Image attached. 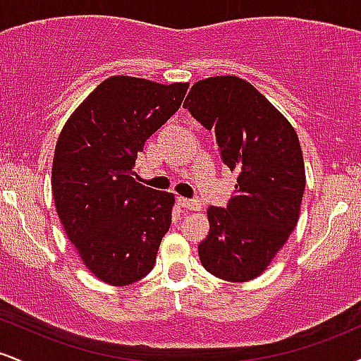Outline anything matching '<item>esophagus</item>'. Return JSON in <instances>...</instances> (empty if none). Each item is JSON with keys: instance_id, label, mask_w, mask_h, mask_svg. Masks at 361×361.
I'll return each instance as SVG.
<instances>
[{"instance_id": "34e87169", "label": "esophagus", "mask_w": 361, "mask_h": 361, "mask_svg": "<svg viewBox=\"0 0 361 361\" xmlns=\"http://www.w3.org/2000/svg\"><path fill=\"white\" fill-rule=\"evenodd\" d=\"M178 202H180V205L183 207V209H188V210H200V200H195V198H185V197H180L178 198Z\"/></svg>"}]
</instances>
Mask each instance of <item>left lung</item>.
I'll use <instances>...</instances> for the list:
<instances>
[{"label":"left lung","instance_id":"1","mask_svg":"<svg viewBox=\"0 0 361 361\" xmlns=\"http://www.w3.org/2000/svg\"><path fill=\"white\" fill-rule=\"evenodd\" d=\"M183 106L212 130L222 161L239 173L226 209L207 210L210 231L198 244L202 264L227 281L256 279L299 221L305 190L299 137L288 120L238 76L195 82Z\"/></svg>","mask_w":361,"mask_h":361}]
</instances>
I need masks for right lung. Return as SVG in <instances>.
I'll use <instances>...</instances> for the list:
<instances>
[{"mask_svg":"<svg viewBox=\"0 0 361 361\" xmlns=\"http://www.w3.org/2000/svg\"><path fill=\"white\" fill-rule=\"evenodd\" d=\"M186 90L188 82L111 76L62 127L52 163L57 215L82 263L105 283L130 285L154 267L175 198L140 185L134 164Z\"/></svg>","mask_w":361,"mask_h":361,"instance_id":"1","label":"right lung"}]
</instances>
